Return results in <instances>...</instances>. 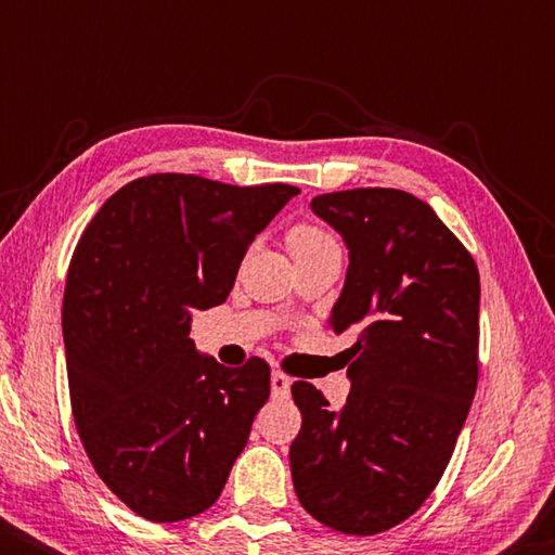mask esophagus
<instances>
[{
	"instance_id": "1",
	"label": "esophagus",
	"mask_w": 555,
	"mask_h": 555,
	"mask_svg": "<svg viewBox=\"0 0 555 555\" xmlns=\"http://www.w3.org/2000/svg\"><path fill=\"white\" fill-rule=\"evenodd\" d=\"M270 389H272V397L287 399V393H291V378H287L285 374H280V371H272Z\"/></svg>"
}]
</instances>
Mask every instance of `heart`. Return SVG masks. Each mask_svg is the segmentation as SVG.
<instances>
[{
  "instance_id": "obj_1",
  "label": "heart",
  "mask_w": 555,
  "mask_h": 555,
  "mask_svg": "<svg viewBox=\"0 0 555 555\" xmlns=\"http://www.w3.org/2000/svg\"><path fill=\"white\" fill-rule=\"evenodd\" d=\"M285 242H287V249H291L293 260H302V257L325 253V249H338L331 232H325L323 227L318 224H306V222L291 227Z\"/></svg>"
}]
</instances>
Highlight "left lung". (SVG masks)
<instances>
[{"mask_svg": "<svg viewBox=\"0 0 555 555\" xmlns=\"http://www.w3.org/2000/svg\"><path fill=\"white\" fill-rule=\"evenodd\" d=\"M310 209L348 247L331 328L353 336L351 393L331 409L313 384H293V485L315 520L374 535L420 511L457 444L477 389L480 272L435 209L399 189L321 194Z\"/></svg>", "mask_w": 555, "mask_h": 555, "instance_id": "1", "label": "left lung"}]
</instances>
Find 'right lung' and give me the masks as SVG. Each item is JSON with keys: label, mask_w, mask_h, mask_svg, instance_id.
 Instances as JSON below:
<instances>
[{"label": "right lung", "mask_w": 555, "mask_h": 555, "mask_svg": "<svg viewBox=\"0 0 555 555\" xmlns=\"http://www.w3.org/2000/svg\"><path fill=\"white\" fill-rule=\"evenodd\" d=\"M295 194L154 173L118 189L75 247L63 300L75 427L141 518L204 513L245 450L270 366L196 351L192 313L227 300L247 247Z\"/></svg>", "instance_id": "obj_1"}]
</instances>
